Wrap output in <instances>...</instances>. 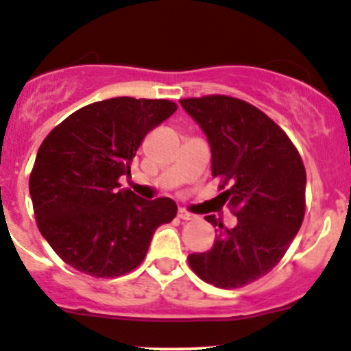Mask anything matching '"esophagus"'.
Instances as JSON below:
<instances>
[{"instance_id": "obj_1", "label": "esophagus", "mask_w": 351, "mask_h": 351, "mask_svg": "<svg viewBox=\"0 0 351 351\" xmlns=\"http://www.w3.org/2000/svg\"><path fill=\"white\" fill-rule=\"evenodd\" d=\"M177 217H179L180 220H194V218H196L193 213H189L187 210H184V208H180V210L177 211Z\"/></svg>"}]
</instances>
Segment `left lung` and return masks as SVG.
<instances>
[{
    "instance_id": "left-lung-1",
    "label": "left lung",
    "mask_w": 351,
    "mask_h": 351,
    "mask_svg": "<svg viewBox=\"0 0 351 351\" xmlns=\"http://www.w3.org/2000/svg\"><path fill=\"white\" fill-rule=\"evenodd\" d=\"M211 148V176L220 177L223 204L237 225L213 247L189 254V266L218 289H241L271 271L300 228L305 213V167L285 131L241 99L208 95L180 100ZM217 225L215 215L206 217Z\"/></svg>"
}]
</instances>
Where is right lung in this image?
<instances>
[{"label":"right lung","instance_id":"right-lung-1","mask_svg":"<svg viewBox=\"0 0 351 351\" xmlns=\"http://www.w3.org/2000/svg\"><path fill=\"white\" fill-rule=\"evenodd\" d=\"M177 110L171 100L116 99L82 107L37 152L29 189L37 227L71 268L116 278L147 256L160 225L174 220L171 197L141 199L119 177L143 138Z\"/></svg>","mask_w":351,"mask_h":351}]
</instances>
